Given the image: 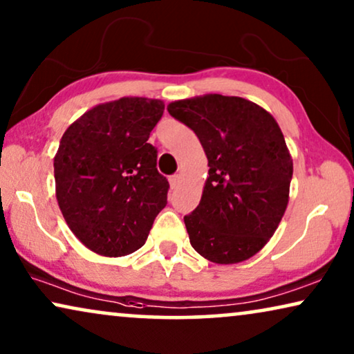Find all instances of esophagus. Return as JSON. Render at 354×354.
Segmentation results:
<instances>
[{
	"label": "esophagus",
	"instance_id": "34e87169",
	"mask_svg": "<svg viewBox=\"0 0 354 354\" xmlns=\"http://www.w3.org/2000/svg\"><path fill=\"white\" fill-rule=\"evenodd\" d=\"M178 180H180V176H178V174L169 177V183H171V188H176L178 185Z\"/></svg>",
	"mask_w": 354,
	"mask_h": 354
}]
</instances>
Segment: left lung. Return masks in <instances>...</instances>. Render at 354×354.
<instances>
[{
    "label": "left lung",
    "mask_w": 354,
    "mask_h": 354,
    "mask_svg": "<svg viewBox=\"0 0 354 354\" xmlns=\"http://www.w3.org/2000/svg\"><path fill=\"white\" fill-rule=\"evenodd\" d=\"M167 111L196 133L209 166L200 205L183 217L192 246L217 264L251 258L288 205L293 162L279 124L239 96L174 101Z\"/></svg>",
    "instance_id": "obj_1"
}]
</instances>
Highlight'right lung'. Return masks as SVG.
<instances>
[{
  "instance_id": "right-lung-1",
  "label": "right lung",
  "mask_w": 354,
  "mask_h": 354,
  "mask_svg": "<svg viewBox=\"0 0 354 354\" xmlns=\"http://www.w3.org/2000/svg\"><path fill=\"white\" fill-rule=\"evenodd\" d=\"M164 103L120 98L86 111L66 130L55 158L61 212L86 248L115 258L142 248L169 182L156 169L149 133Z\"/></svg>"
}]
</instances>
